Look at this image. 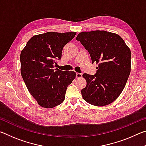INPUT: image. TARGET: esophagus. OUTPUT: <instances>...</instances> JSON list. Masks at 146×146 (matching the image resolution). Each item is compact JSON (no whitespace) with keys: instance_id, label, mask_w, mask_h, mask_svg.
<instances>
[{"instance_id":"34e87169","label":"esophagus","mask_w":146,"mask_h":146,"mask_svg":"<svg viewBox=\"0 0 146 146\" xmlns=\"http://www.w3.org/2000/svg\"><path fill=\"white\" fill-rule=\"evenodd\" d=\"M82 73H76V78H82Z\"/></svg>"}]
</instances>
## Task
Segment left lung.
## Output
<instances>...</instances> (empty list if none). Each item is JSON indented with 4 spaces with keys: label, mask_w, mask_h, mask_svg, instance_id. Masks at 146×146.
I'll use <instances>...</instances> for the list:
<instances>
[{
    "label": "left lung",
    "mask_w": 146,
    "mask_h": 146,
    "mask_svg": "<svg viewBox=\"0 0 146 146\" xmlns=\"http://www.w3.org/2000/svg\"><path fill=\"white\" fill-rule=\"evenodd\" d=\"M90 53L91 62L98 64L95 75L83 74L84 100L96 106L115 101L122 93L131 71V51L117 34L106 31H84L76 38Z\"/></svg>",
    "instance_id": "1"
}]
</instances>
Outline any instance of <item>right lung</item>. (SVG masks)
<instances>
[{
	"mask_svg": "<svg viewBox=\"0 0 146 146\" xmlns=\"http://www.w3.org/2000/svg\"><path fill=\"white\" fill-rule=\"evenodd\" d=\"M75 32L48 33L31 37L21 53V72L29 92L38 105L52 108L62 103L68 86L76 76L73 71L54 68L64 46Z\"/></svg>",
	"mask_w": 146,
	"mask_h": 146,
	"instance_id": "obj_1",
	"label": "right lung"
}]
</instances>
